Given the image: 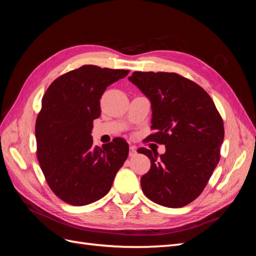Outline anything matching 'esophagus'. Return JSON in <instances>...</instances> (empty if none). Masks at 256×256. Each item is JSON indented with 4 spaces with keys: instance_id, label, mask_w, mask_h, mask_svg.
<instances>
[{
    "instance_id": "obj_1",
    "label": "esophagus",
    "mask_w": 256,
    "mask_h": 256,
    "mask_svg": "<svg viewBox=\"0 0 256 256\" xmlns=\"http://www.w3.org/2000/svg\"><path fill=\"white\" fill-rule=\"evenodd\" d=\"M136 150L134 146H130V152H129V157H136Z\"/></svg>"
}]
</instances>
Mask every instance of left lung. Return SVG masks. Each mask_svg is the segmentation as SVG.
Instances as JSON below:
<instances>
[{"instance_id":"left-lung-1","label":"left lung","mask_w":256,"mask_h":256,"mask_svg":"<svg viewBox=\"0 0 256 256\" xmlns=\"http://www.w3.org/2000/svg\"><path fill=\"white\" fill-rule=\"evenodd\" d=\"M128 80L150 99V140L166 145L160 154L138 152L150 159L141 177L144 194L159 205L178 208L194 200L207 184L220 159L223 120L207 92L174 72H134Z\"/></svg>"}]
</instances>
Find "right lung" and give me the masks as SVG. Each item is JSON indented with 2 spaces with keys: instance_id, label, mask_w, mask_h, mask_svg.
<instances>
[{
  "instance_id": "obj_1",
  "label": "right lung",
  "mask_w": 256,
  "mask_h": 256,
  "mask_svg": "<svg viewBox=\"0 0 256 256\" xmlns=\"http://www.w3.org/2000/svg\"><path fill=\"white\" fill-rule=\"evenodd\" d=\"M128 70L84 65L54 80L36 120L37 158L49 187L64 202L83 206L104 198L126 161L129 145L116 138L92 145V120L104 92Z\"/></svg>"
}]
</instances>
